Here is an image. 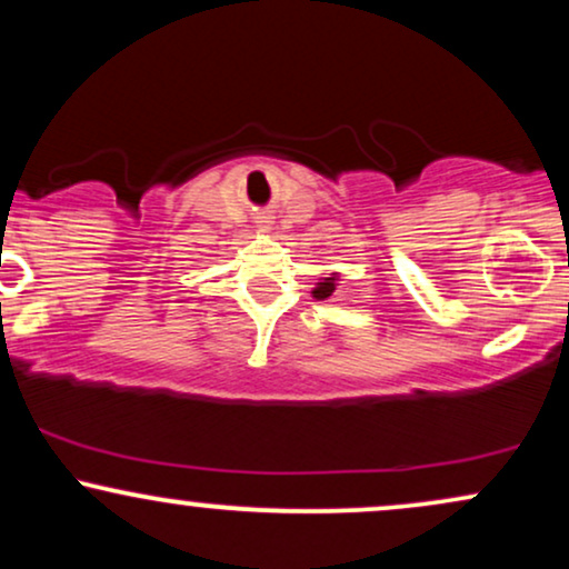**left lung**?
Returning a JSON list of instances; mask_svg holds the SVG:
<instances>
[{"label": "left lung", "mask_w": 569, "mask_h": 569, "mask_svg": "<svg viewBox=\"0 0 569 569\" xmlns=\"http://www.w3.org/2000/svg\"><path fill=\"white\" fill-rule=\"evenodd\" d=\"M331 291H335V278H326L323 283H318V289L312 293H316L318 299H326V297H331Z\"/></svg>", "instance_id": "8db88e82"}]
</instances>
